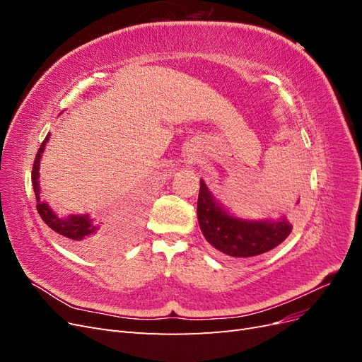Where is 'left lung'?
I'll return each mask as SVG.
<instances>
[{
    "label": "left lung",
    "mask_w": 362,
    "mask_h": 362,
    "mask_svg": "<svg viewBox=\"0 0 362 362\" xmlns=\"http://www.w3.org/2000/svg\"><path fill=\"white\" fill-rule=\"evenodd\" d=\"M198 221L208 243L222 254L237 258L257 257L275 249L290 235L293 228L287 217L279 221H247L233 216L213 198L202 180L198 196Z\"/></svg>",
    "instance_id": "8db88e82"
}]
</instances>
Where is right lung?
Wrapping results in <instances>:
<instances>
[{
	"mask_svg": "<svg viewBox=\"0 0 362 362\" xmlns=\"http://www.w3.org/2000/svg\"><path fill=\"white\" fill-rule=\"evenodd\" d=\"M49 136L51 134H48L45 137V140L42 141V145H40L37 154H36V158H35V164H33V170H31V182H33V189H35L36 201H37V204H36L37 213L40 214L42 221L45 222L52 229V231H56L57 234L69 238L72 243L83 246V245H86L87 240H89L98 231V226L93 225L89 214H76V216L71 214L68 217L62 218L51 210L45 201L40 199L39 168H40L42 152H43V149H45V145H47Z\"/></svg>",
	"mask_w": 362,
	"mask_h": 362,
	"instance_id": "right-lung-1",
	"label": "right lung"
}]
</instances>
